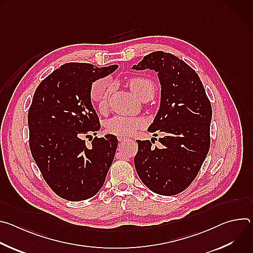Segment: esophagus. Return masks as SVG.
<instances>
[{"label": "esophagus", "instance_id": "esophagus-1", "mask_svg": "<svg viewBox=\"0 0 253 253\" xmlns=\"http://www.w3.org/2000/svg\"><path fill=\"white\" fill-rule=\"evenodd\" d=\"M128 138L127 137H123V136H118V141L119 142H124V141H127Z\"/></svg>", "mask_w": 253, "mask_h": 253}]
</instances>
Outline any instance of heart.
Masks as SVG:
<instances>
[{"label": "heart", "mask_w": 253, "mask_h": 253, "mask_svg": "<svg viewBox=\"0 0 253 253\" xmlns=\"http://www.w3.org/2000/svg\"><path fill=\"white\" fill-rule=\"evenodd\" d=\"M131 90L140 98H152L156 92L155 83L146 77H132L128 81ZM90 98L100 113H104L111 93L110 83L107 78H99L90 86ZM145 124L142 118L116 115L106 122V131L115 136H129Z\"/></svg>", "instance_id": "heart-1"}]
</instances>
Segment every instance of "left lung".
<instances>
[{"mask_svg": "<svg viewBox=\"0 0 253 253\" xmlns=\"http://www.w3.org/2000/svg\"><path fill=\"white\" fill-rule=\"evenodd\" d=\"M132 69L158 73L160 108L148 131L164 135L159 148L152 146V140H137V174L157 194H178L192 183L209 151L210 101L196 72L172 54L150 53Z\"/></svg>", "mask_w": 253, "mask_h": 253, "instance_id": "1", "label": "left lung"}]
</instances>
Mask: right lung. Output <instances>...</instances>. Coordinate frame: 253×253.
<instances>
[{"mask_svg":"<svg viewBox=\"0 0 253 253\" xmlns=\"http://www.w3.org/2000/svg\"><path fill=\"white\" fill-rule=\"evenodd\" d=\"M118 68L66 63L36 89L28 112L32 156L50 188L69 201L93 197L103 186L118 146L111 134L96 135L100 122L90 86Z\"/></svg>","mask_w":253,"mask_h":253,"instance_id":"right-lung-1","label":"right lung"}]
</instances>
